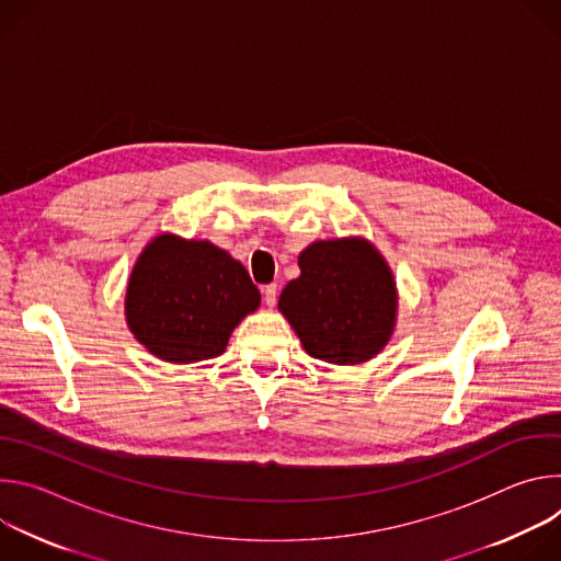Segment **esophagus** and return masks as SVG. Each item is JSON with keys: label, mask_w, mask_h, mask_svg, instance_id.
<instances>
[{"label": "esophagus", "mask_w": 561, "mask_h": 561, "mask_svg": "<svg viewBox=\"0 0 561 561\" xmlns=\"http://www.w3.org/2000/svg\"><path fill=\"white\" fill-rule=\"evenodd\" d=\"M262 293H264V301H266V306H268V308H273V306L277 304V286H275V284H268V286H264V288H262Z\"/></svg>", "instance_id": "1"}]
</instances>
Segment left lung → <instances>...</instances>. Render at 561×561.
<instances>
[{"instance_id": "1", "label": "left lung", "mask_w": 561, "mask_h": 561, "mask_svg": "<svg viewBox=\"0 0 561 561\" xmlns=\"http://www.w3.org/2000/svg\"><path fill=\"white\" fill-rule=\"evenodd\" d=\"M299 277L279 295V312L304 351L329 364L377 357L397 324V284L383 255L364 237L319 239L299 253Z\"/></svg>"}]
</instances>
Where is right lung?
<instances>
[{
	"instance_id": "1",
	"label": "right lung",
	"mask_w": 561,
	"mask_h": 561,
	"mask_svg": "<svg viewBox=\"0 0 561 561\" xmlns=\"http://www.w3.org/2000/svg\"><path fill=\"white\" fill-rule=\"evenodd\" d=\"M262 304L247 268L208 239L159 232L126 286L133 337L157 359L195 364L221 355L234 327Z\"/></svg>"
}]
</instances>
